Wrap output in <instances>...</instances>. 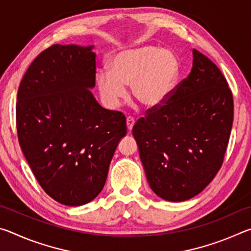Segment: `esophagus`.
<instances>
[{
    "mask_svg": "<svg viewBox=\"0 0 251 251\" xmlns=\"http://www.w3.org/2000/svg\"><path fill=\"white\" fill-rule=\"evenodd\" d=\"M134 118L133 117H127L126 120V125H127V129H128V131H130L131 129H133V126H134Z\"/></svg>",
    "mask_w": 251,
    "mask_h": 251,
    "instance_id": "esophagus-1",
    "label": "esophagus"
}]
</instances>
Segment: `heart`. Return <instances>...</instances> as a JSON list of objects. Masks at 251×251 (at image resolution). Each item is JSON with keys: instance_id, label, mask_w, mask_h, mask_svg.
I'll list each match as a JSON object with an SVG mask.
<instances>
[{"instance_id": "1", "label": "heart", "mask_w": 251, "mask_h": 251, "mask_svg": "<svg viewBox=\"0 0 251 251\" xmlns=\"http://www.w3.org/2000/svg\"><path fill=\"white\" fill-rule=\"evenodd\" d=\"M108 72L96 74V85L104 103L115 108L126 97V86L131 96L146 108H156L166 100L176 87L180 75V62L169 50L146 45L117 53Z\"/></svg>"}]
</instances>
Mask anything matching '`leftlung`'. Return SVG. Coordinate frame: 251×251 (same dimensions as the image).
I'll use <instances>...</instances> for the list:
<instances>
[{
  "label": "left lung",
  "mask_w": 251,
  "mask_h": 251,
  "mask_svg": "<svg viewBox=\"0 0 251 251\" xmlns=\"http://www.w3.org/2000/svg\"><path fill=\"white\" fill-rule=\"evenodd\" d=\"M193 69L133 127L146 177L157 196L184 201L222 167L233 121L230 88L215 63L193 50Z\"/></svg>",
  "instance_id": "left-lung-1"
}]
</instances>
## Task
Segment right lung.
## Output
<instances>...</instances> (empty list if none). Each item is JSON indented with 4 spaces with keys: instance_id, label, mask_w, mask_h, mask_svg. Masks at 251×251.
<instances>
[{
    "instance_id": "obj_1",
    "label": "right lung",
    "mask_w": 251,
    "mask_h": 251,
    "mask_svg": "<svg viewBox=\"0 0 251 251\" xmlns=\"http://www.w3.org/2000/svg\"><path fill=\"white\" fill-rule=\"evenodd\" d=\"M93 46L55 44L37 55L21 80L16 103L20 146L44 192L66 206L99 195L126 135V118L101 107Z\"/></svg>"
}]
</instances>
